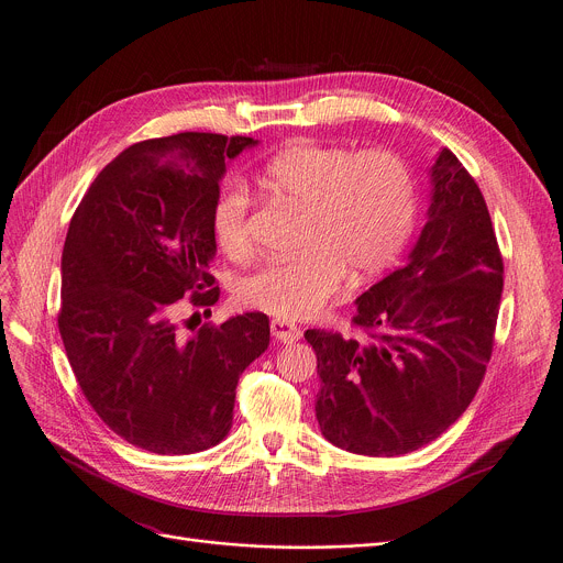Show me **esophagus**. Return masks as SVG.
Instances as JSON below:
<instances>
[{
  "mask_svg": "<svg viewBox=\"0 0 563 563\" xmlns=\"http://www.w3.org/2000/svg\"><path fill=\"white\" fill-rule=\"evenodd\" d=\"M272 336L278 341V343H296L300 339V330L294 325V323H287V320H280V318H274L272 320Z\"/></svg>",
  "mask_w": 563,
  "mask_h": 563,
  "instance_id": "esophagus-1",
  "label": "esophagus"
}]
</instances>
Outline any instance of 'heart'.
Instances as JSON below:
<instances>
[{"mask_svg":"<svg viewBox=\"0 0 563 563\" xmlns=\"http://www.w3.org/2000/svg\"><path fill=\"white\" fill-rule=\"evenodd\" d=\"M256 180L302 213L298 256L272 261L245 276L238 298L265 313L300 320L323 311L345 274L363 283L387 269L408 243L417 187L404 157L387 148L350 151L294 140L272 155ZM250 196L231 183L213 207L220 247L252 252Z\"/></svg>","mask_w":563,"mask_h":563,"instance_id":"b5f03b06","label":"heart"}]
</instances>
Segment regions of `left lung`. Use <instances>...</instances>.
<instances>
[{
	"instance_id": "8db88e82",
	"label": "left lung",
	"mask_w": 563,
	"mask_h": 563,
	"mask_svg": "<svg viewBox=\"0 0 563 563\" xmlns=\"http://www.w3.org/2000/svg\"><path fill=\"white\" fill-rule=\"evenodd\" d=\"M428 222L408 263L356 298L369 341L307 330L323 437L398 456L441 437L472 404L493 356L504 261L481 189L450 148L430 169Z\"/></svg>"
}]
</instances>
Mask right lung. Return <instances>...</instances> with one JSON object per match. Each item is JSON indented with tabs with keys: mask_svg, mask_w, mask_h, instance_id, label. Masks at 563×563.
I'll return each instance as SVG.
<instances>
[{
	"mask_svg": "<svg viewBox=\"0 0 563 563\" xmlns=\"http://www.w3.org/2000/svg\"><path fill=\"white\" fill-rule=\"evenodd\" d=\"M245 135L178 133L131 144L89 187L62 252L59 334L98 417L155 454L220 443L235 385L269 345V318L238 313L185 332L180 298L216 305L213 207ZM211 313V311H209Z\"/></svg>",
	"mask_w": 563,
	"mask_h": 563,
	"instance_id": "1",
	"label": "right lung"
}]
</instances>
